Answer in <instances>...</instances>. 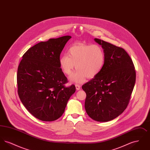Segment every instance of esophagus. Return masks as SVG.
I'll return each mask as SVG.
<instances>
[{"mask_svg": "<svg viewBox=\"0 0 150 150\" xmlns=\"http://www.w3.org/2000/svg\"><path fill=\"white\" fill-rule=\"evenodd\" d=\"M75 87H76V90L79 91V90H80V88H81V86L79 85V84H75Z\"/></svg>", "mask_w": 150, "mask_h": 150, "instance_id": "1", "label": "esophagus"}]
</instances>
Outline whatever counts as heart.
<instances>
[{
    "instance_id": "1",
    "label": "heart",
    "mask_w": 150,
    "mask_h": 150,
    "mask_svg": "<svg viewBox=\"0 0 150 150\" xmlns=\"http://www.w3.org/2000/svg\"><path fill=\"white\" fill-rule=\"evenodd\" d=\"M105 61V52L98 44H76L68 50L59 59L60 67L64 74L69 75L75 69L77 70L70 79L75 83L84 82L86 77L96 76L102 70Z\"/></svg>"
}]
</instances>
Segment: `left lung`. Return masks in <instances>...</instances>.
<instances>
[{"mask_svg": "<svg viewBox=\"0 0 150 150\" xmlns=\"http://www.w3.org/2000/svg\"><path fill=\"white\" fill-rule=\"evenodd\" d=\"M103 49L105 61L100 73L82 86L86 94L85 109L96 121H110L128 105L136 83L134 66L123 48L94 39Z\"/></svg>", "mask_w": 150, "mask_h": 150, "instance_id": "obj_1", "label": "left lung"}]
</instances>
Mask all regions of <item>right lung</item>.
Masks as SVG:
<instances>
[{
	"label": "right lung",
	"mask_w": 150,
	"mask_h": 150,
	"mask_svg": "<svg viewBox=\"0 0 150 150\" xmlns=\"http://www.w3.org/2000/svg\"><path fill=\"white\" fill-rule=\"evenodd\" d=\"M71 38L64 36L36 44L23 55L18 66L19 97L29 112L42 121L59 118L75 92L74 85L64 86L67 79L59 62L61 53Z\"/></svg>",
	"instance_id": "right-lung-1"
}]
</instances>
